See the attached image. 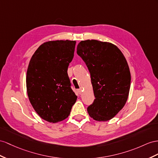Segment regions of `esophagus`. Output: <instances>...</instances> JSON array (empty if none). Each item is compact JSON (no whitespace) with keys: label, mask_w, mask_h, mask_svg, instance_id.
<instances>
[{"label":"esophagus","mask_w":158,"mask_h":158,"mask_svg":"<svg viewBox=\"0 0 158 158\" xmlns=\"http://www.w3.org/2000/svg\"><path fill=\"white\" fill-rule=\"evenodd\" d=\"M77 93L79 94H81L82 93V89L81 88H80V89H77Z\"/></svg>","instance_id":"1"}]
</instances>
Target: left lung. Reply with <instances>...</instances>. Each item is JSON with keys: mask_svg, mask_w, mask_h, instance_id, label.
Masks as SVG:
<instances>
[{"mask_svg": "<svg viewBox=\"0 0 158 158\" xmlns=\"http://www.w3.org/2000/svg\"><path fill=\"white\" fill-rule=\"evenodd\" d=\"M77 53L91 75L95 100L87 107L91 118L107 121L123 107L128 98L131 74L127 60L114 44L97 40L81 41Z\"/></svg>", "mask_w": 158, "mask_h": 158, "instance_id": "left-lung-1", "label": "left lung"}]
</instances>
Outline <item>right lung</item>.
Listing matches in <instances>:
<instances>
[{"label": "right lung", "mask_w": 158, "mask_h": 158, "mask_svg": "<svg viewBox=\"0 0 158 158\" xmlns=\"http://www.w3.org/2000/svg\"><path fill=\"white\" fill-rule=\"evenodd\" d=\"M75 44L68 40L44 43L35 52L28 67L29 101L38 115L48 122L66 119L77 98L67 74Z\"/></svg>", "instance_id": "add662e5"}]
</instances>
